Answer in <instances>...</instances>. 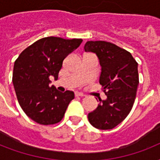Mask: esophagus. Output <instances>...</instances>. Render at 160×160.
I'll return each instance as SVG.
<instances>
[{"label": "esophagus", "mask_w": 160, "mask_h": 160, "mask_svg": "<svg viewBox=\"0 0 160 160\" xmlns=\"http://www.w3.org/2000/svg\"><path fill=\"white\" fill-rule=\"evenodd\" d=\"M75 96H80V97H83V96H85L83 93H80V92H75Z\"/></svg>", "instance_id": "obj_1"}]
</instances>
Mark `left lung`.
Segmentation results:
<instances>
[{
    "label": "left lung",
    "instance_id": "8db88e82",
    "mask_svg": "<svg viewBox=\"0 0 160 160\" xmlns=\"http://www.w3.org/2000/svg\"><path fill=\"white\" fill-rule=\"evenodd\" d=\"M85 52L97 55L101 73L100 84L107 99L88 114L90 124L99 129H111L131 110L139 85L138 63L129 51L103 41H87Z\"/></svg>",
    "mask_w": 160,
    "mask_h": 160
}]
</instances>
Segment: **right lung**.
<instances>
[{
    "instance_id": "obj_1",
    "label": "right lung",
    "mask_w": 160,
    "mask_h": 160,
    "mask_svg": "<svg viewBox=\"0 0 160 160\" xmlns=\"http://www.w3.org/2000/svg\"><path fill=\"white\" fill-rule=\"evenodd\" d=\"M82 39L45 37L25 49L14 64L12 83L21 109L27 116L44 125L56 124L75 98L73 91L62 93L52 85L63 60L76 50Z\"/></svg>"
}]
</instances>
